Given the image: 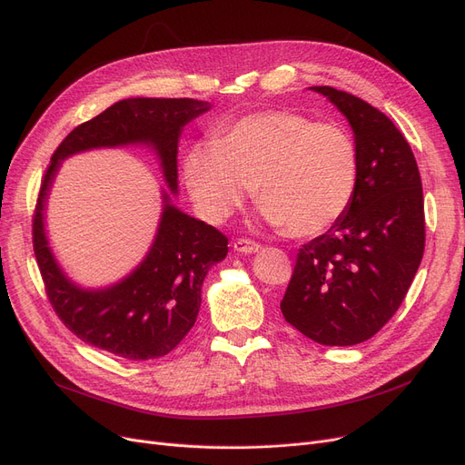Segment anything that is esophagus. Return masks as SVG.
Wrapping results in <instances>:
<instances>
[{"instance_id":"1","label":"esophagus","mask_w":465,"mask_h":465,"mask_svg":"<svg viewBox=\"0 0 465 465\" xmlns=\"http://www.w3.org/2000/svg\"><path fill=\"white\" fill-rule=\"evenodd\" d=\"M232 248L238 253H257L261 250V246L257 244V242H253L250 238H238V240H234Z\"/></svg>"}]
</instances>
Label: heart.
Instances as JSON below:
<instances>
[{
    "label": "heart",
    "instance_id": "b5f03b06",
    "mask_svg": "<svg viewBox=\"0 0 465 465\" xmlns=\"http://www.w3.org/2000/svg\"><path fill=\"white\" fill-rule=\"evenodd\" d=\"M358 149L337 123L271 109L242 117L183 157L194 204L213 223L257 191L259 215L293 236H316L348 210L358 185Z\"/></svg>",
    "mask_w": 465,
    "mask_h": 465
}]
</instances>
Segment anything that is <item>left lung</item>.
Instances as JSON below:
<instances>
[{"mask_svg":"<svg viewBox=\"0 0 465 465\" xmlns=\"http://www.w3.org/2000/svg\"><path fill=\"white\" fill-rule=\"evenodd\" d=\"M311 91L346 117L358 149V185L335 225L299 250L280 308L314 342L351 346L395 314L422 261V180L411 145L377 107L333 86Z\"/></svg>","mask_w":465,"mask_h":465,"instance_id":"left-lung-1","label":"left lung"}]
</instances>
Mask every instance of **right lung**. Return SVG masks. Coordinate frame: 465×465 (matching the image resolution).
<instances>
[{"label":"right lung","mask_w":465,"mask_h":465,"mask_svg":"<svg viewBox=\"0 0 465 465\" xmlns=\"http://www.w3.org/2000/svg\"><path fill=\"white\" fill-rule=\"evenodd\" d=\"M212 104L193 98H126L74 128L56 147L43 178L35 215L34 252L47 297L58 318L83 342L130 361L166 356L196 322L203 283L212 264L227 257V236L172 204L178 194V143L193 119ZM145 144L162 163L163 190L158 234L144 261L128 277L98 291L81 288L57 264L45 231V208L62 160L101 148Z\"/></svg>","instance_id":"obj_1"}]
</instances>
